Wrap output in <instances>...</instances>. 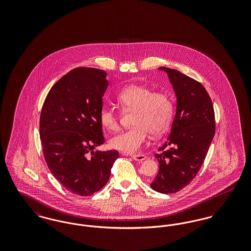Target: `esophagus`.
<instances>
[{"label": "esophagus", "mask_w": 251, "mask_h": 251, "mask_svg": "<svg viewBox=\"0 0 251 251\" xmlns=\"http://www.w3.org/2000/svg\"><path fill=\"white\" fill-rule=\"evenodd\" d=\"M131 158H132L134 161L142 162V161L147 159V156L144 155V154H133V155H131Z\"/></svg>", "instance_id": "esophagus-1"}]
</instances>
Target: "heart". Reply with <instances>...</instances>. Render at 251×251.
I'll return each mask as SVG.
<instances>
[{
  "mask_svg": "<svg viewBox=\"0 0 251 251\" xmlns=\"http://www.w3.org/2000/svg\"><path fill=\"white\" fill-rule=\"evenodd\" d=\"M117 102L124 110H133V126L110 140L111 148L124 153L138 151L148 132L160 136L169 130L173 121L174 103L171 97L164 92H153L145 85L130 84L124 87L117 95ZM100 122L109 131L119 128V117L114 109L108 106L100 109Z\"/></svg>",
  "mask_w": 251,
  "mask_h": 251,
  "instance_id": "obj_1",
  "label": "heart"
}]
</instances>
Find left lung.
Listing matches in <instances>:
<instances>
[{
  "label": "left lung",
  "instance_id": "1",
  "mask_svg": "<svg viewBox=\"0 0 251 251\" xmlns=\"http://www.w3.org/2000/svg\"><path fill=\"white\" fill-rule=\"evenodd\" d=\"M177 97L171 131L156 153L159 172L151 187L163 194L188 185L202 166L215 136V111L202 84L176 70L162 67Z\"/></svg>",
  "mask_w": 251,
  "mask_h": 251
}]
</instances>
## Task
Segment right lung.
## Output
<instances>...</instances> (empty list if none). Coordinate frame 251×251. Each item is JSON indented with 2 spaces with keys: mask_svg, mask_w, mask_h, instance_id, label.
Listing matches in <instances>:
<instances>
[{
  "mask_svg": "<svg viewBox=\"0 0 251 251\" xmlns=\"http://www.w3.org/2000/svg\"><path fill=\"white\" fill-rule=\"evenodd\" d=\"M106 72L76 68L52 85L41 109L39 134L50 171L68 190L90 196L110 178L118 151H94L104 142L100 111Z\"/></svg>",
  "mask_w": 251,
  "mask_h": 251,
  "instance_id": "1",
  "label": "right lung"
}]
</instances>
